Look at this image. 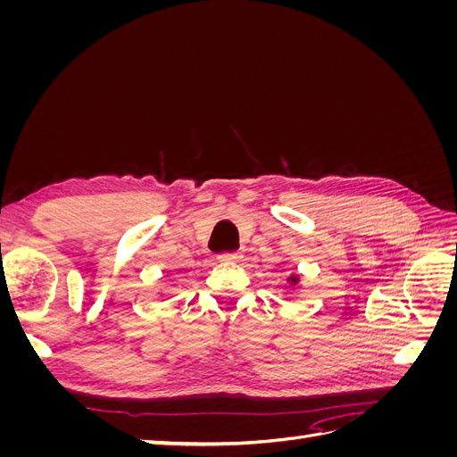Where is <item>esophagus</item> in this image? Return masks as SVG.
<instances>
[{
    "instance_id": "1",
    "label": "esophagus",
    "mask_w": 457,
    "mask_h": 457,
    "mask_svg": "<svg viewBox=\"0 0 457 457\" xmlns=\"http://www.w3.org/2000/svg\"><path fill=\"white\" fill-rule=\"evenodd\" d=\"M219 259H220V261H225V262H238V261H242V253H238V252L220 253V255H219Z\"/></svg>"
}]
</instances>
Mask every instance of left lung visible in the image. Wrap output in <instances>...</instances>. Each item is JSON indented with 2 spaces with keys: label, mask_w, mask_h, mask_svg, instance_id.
<instances>
[{
  "label": "left lung",
  "mask_w": 457,
  "mask_h": 457,
  "mask_svg": "<svg viewBox=\"0 0 457 457\" xmlns=\"http://www.w3.org/2000/svg\"><path fill=\"white\" fill-rule=\"evenodd\" d=\"M287 280H289V284H292V286H295V284L299 282V276H295V274H294V276H289V278H287Z\"/></svg>",
  "instance_id": "left-lung-1"
}]
</instances>
